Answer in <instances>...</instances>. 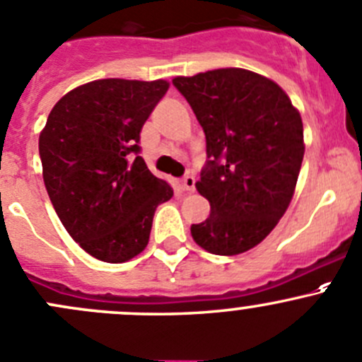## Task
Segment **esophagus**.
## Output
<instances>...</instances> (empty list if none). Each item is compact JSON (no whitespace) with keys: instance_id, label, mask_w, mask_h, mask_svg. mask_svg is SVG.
<instances>
[{"instance_id":"esophagus-1","label":"esophagus","mask_w":362,"mask_h":362,"mask_svg":"<svg viewBox=\"0 0 362 362\" xmlns=\"http://www.w3.org/2000/svg\"><path fill=\"white\" fill-rule=\"evenodd\" d=\"M194 184H196V178L192 177V175H185L184 178H182V189L187 192L194 191Z\"/></svg>"}]
</instances>
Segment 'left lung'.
Returning <instances> with one entry per match:
<instances>
[{
  "instance_id": "obj_1",
  "label": "left lung",
  "mask_w": 362,
  "mask_h": 362,
  "mask_svg": "<svg viewBox=\"0 0 362 362\" xmlns=\"http://www.w3.org/2000/svg\"><path fill=\"white\" fill-rule=\"evenodd\" d=\"M206 139L196 189L210 216L191 235L212 255L258 245L288 209L304 157L300 115L274 81L244 69L175 77Z\"/></svg>"
}]
</instances>
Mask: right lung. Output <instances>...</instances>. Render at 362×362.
Masks as SVG:
<instances>
[{"label": "right lung", "mask_w": 362, "mask_h": 362, "mask_svg": "<svg viewBox=\"0 0 362 362\" xmlns=\"http://www.w3.org/2000/svg\"><path fill=\"white\" fill-rule=\"evenodd\" d=\"M168 81L99 79L74 88L38 138L49 199L93 258L122 263L148 244L153 214L173 196L139 156V132Z\"/></svg>", "instance_id": "add662e5"}]
</instances>
